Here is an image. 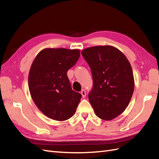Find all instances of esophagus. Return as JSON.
<instances>
[{"mask_svg": "<svg viewBox=\"0 0 159 159\" xmlns=\"http://www.w3.org/2000/svg\"><path fill=\"white\" fill-rule=\"evenodd\" d=\"M81 95H82V97L83 98H85V95H86V92H85V91L84 90V89H82L81 91Z\"/></svg>", "mask_w": 159, "mask_h": 159, "instance_id": "1", "label": "esophagus"}]
</instances>
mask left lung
<instances>
[{
	"instance_id": "obj_1",
	"label": "left lung",
	"mask_w": 159,
	"mask_h": 159,
	"mask_svg": "<svg viewBox=\"0 0 159 159\" xmlns=\"http://www.w3.org/2000/svg\"><path fill=\"white\" fill-rule=\"evenodd\" d=\"M81 54L92 74L93 85L88 98L95 115L106 121L118 117L129 105L134 87L127 57L111 46L89 47Z\"/></svg>"
}]
</instances>
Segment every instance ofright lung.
I'll return each mask as SVG.
<instances>
[{"label": "right lung", "mask_w": 159, "mask_h": 159, "mask_svg": "<svg viewBox=\"0 0 159 159\" xmlns=\"http://www.w3.org/2000/svg\"><path fill=\"white\" fill-rule=\"evenodd\" d=\"M80 56L78 49L45 48L31 65L28 88L37 107L56 121H66L75 114L81 95L72 90L67 71Z\"/></svg>", "instance_id": "obj_1"}]
</instances>
